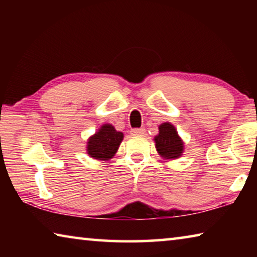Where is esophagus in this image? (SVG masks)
Returning <instances> with one entry per match:
<instances>
[{
    "label": "esophagus",
    "instance_id": "esophagus-1",
    "mask_svg": "<svg viewBox=\"0 0 257 257\" xmlns=\"http://www.w3.org/2000/svg\"><path fill=\"white\" fill-rule=\"evenodd\" d=\"M145 129L144 128H135L132 130L133 136H138V135H144Z\"/></svg>",
    "mask_w": 257,
    "mask_h": 257
}]
</instances>
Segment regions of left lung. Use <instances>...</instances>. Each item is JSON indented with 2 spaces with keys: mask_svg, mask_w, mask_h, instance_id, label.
Segmentation results:
<instances>
[{
  "mask_svg": "<svg viewBox=\"0 0 257 257\" xmlns=\"http://www.w3.org/2000/svg\"><path fill=\"white\" fill-rule=\"evenodd\" d=\"M154 142L158 153L165 160L178 159L184 152V142L170 122L160 124L159 135L154 137Z\"/></svg>",
  "mask_w": 257,
  "mask_h": 257,
  "instance_id": "8db88e82",
  "label": "left lung"
}]
</instances>
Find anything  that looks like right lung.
Instances as JSON below:
<instances>
[{
    "label": "right lung",
    "instance_id": "add662e5",
    "mask_svg": "<svg viewBox=\"0 0 257 257\" xmlns=\"http://www.w3.org/2000/svg\"><path fill=\"white\" fill-rule=\"evenodd\" d=\"M122 139L123 134L116 132L112 124H103L87 142V154L93 159L108 161L116 153Z\"/></svg>",
    "mask_w": 257,
    "mask_h": 257
}]
</instances>
